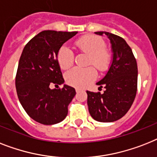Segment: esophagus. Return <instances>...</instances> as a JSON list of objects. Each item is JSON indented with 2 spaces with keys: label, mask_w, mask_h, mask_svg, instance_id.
Returning <instances> with one entry per match:
<instances>
[{
  "label": "esophagus",
  "mask_w": 157,
  "mask_h": 157,
  "mask_svg": "<svg viewBox=\"0 0 157 157\" xmlns=\"http://www.w3.org/2000/svg\"><path fill=\"white\" fill-rule=\"evenodd\" d=\"M81 91V90H80V89H78V88H76V93H79V92Z\"/></svg>",
  "instance_id": "obj_1"
}]
</instances>
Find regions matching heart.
<instances>
[{
  "label": "heart",
  "mask_w": 157,
  "mask_h": 157,
  "mask_svg": "<svg viewBox=\"0 0 157 157\" xmlns=\"http://www.w3.org/2000/svg\"><path fill=\"white\" fill-rule=\"evenodd\" d=\"M76 47L89 56L88 64H93L100 72H105L111 60V55L105 48L102 39L96 36L88 35L77 40ZM57 61L62 69L69 68L74 61L73 52L67 46H62L57 53ZM97 76L96 70L93 67L85 68L74 67L65 74L66 82L70 85L82 88L94 81Z\"/></svg>",
  "instance_id": "obj_1"
}]
</instances>
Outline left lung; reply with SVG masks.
Masks as SVG:
<instances>
[{
	"mask_svg": "<svg viewBox=\"0 0 157 157\" xmlns=\"http://www.w3.org/2000/svg\"><path fill=\"white\" fill-rule=\"evenodd\" d=\"M111 47L112 59L105 75L96 84L105 90L103 94L86 91L90 115L101 123H111L127 114L132 106L137 91L138 68L132 51L121 37L105 31Z\"/></svg>",
	"mask_w": 157,
	"mask_h": 157,
	"instance_id": "obj_1",
	"label": "left lung"
}]
</instances>
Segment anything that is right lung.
I'll return each instance as SVG.
<instances>
[{"instance_id":"add662e5","label":"right lung","mask_w":157,"mask_h":157,"mask_svg":"<svg viewBox=\"0 0 157 157\" xmlns=\"http://www.w3.org/2000/svg\"><path fill=\"white\" fill-rule=\"evenodd\" d=\"M77 33L43 30L30 39L21 52L15 80L17 94L25 111L38 123L56 124L67 116L76 90L65 84L62 89L53 90L49 85L64 83L57 53Z\"/></svg>"}]
</instances>
